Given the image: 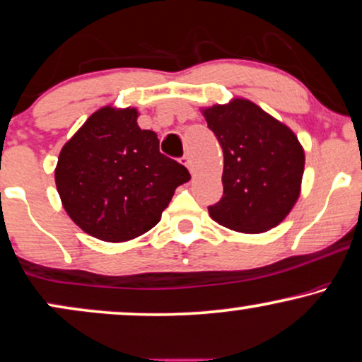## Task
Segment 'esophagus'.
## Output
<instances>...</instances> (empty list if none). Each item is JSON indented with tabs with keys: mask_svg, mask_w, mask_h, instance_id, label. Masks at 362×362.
Listing matches in <instances>:
<instances>
[{
	"mask_svg": "<svg viewBox=\"0 0 362 362\" xmlns=\"http://www.w3.org/2000/svg\"><path fill=\"white\" fill-rule=\"evenodd\" d=\"M180 162L182 163H184V165L187 167V168H189V170L192 172V173H194V165H192V160H190V157H189V155H182V158H180Z\"/></svg>",
	"mask_w": 362,
	"mask_h": 362,
	"instance_id": "34e87169",
	"label": "esophagus"
}]
</instances>
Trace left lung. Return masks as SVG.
<instances>
[{"mask_svg": "<svg viewBox=\"0 0 362 362\" xmlns=\"http://www.w3.org/2000/svg\"><path fill=\"white\" fill-rule=\"evenodd\" d=\"M204 117L223 152V195L210 217L247 234L276 227L300 192L304 150L294 132L249 100L205 108Z\"/></svg>", "mask_w": 362, "mask_h": 362, "instance_id": "8db88e82", "label": "left lung"}]
</instances>
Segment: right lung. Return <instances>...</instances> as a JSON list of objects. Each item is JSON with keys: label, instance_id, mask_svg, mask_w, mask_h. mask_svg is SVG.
I'll return each mask as SVG.
<instances>
[{"label": "right lung", "instance_id": "obj_1", "mask_svg": "<svg viewBox=\"0 0 362 362\" xmlns=\"http://www.w3.org/2000/svg\"><path fill=\"white\" fill-rule=\"evenodd\" d=\"M135 108L95 112L68 140L54 170L71 221L107 242L135 239L157 226L187 168L160 152L155 132L141 130Z\"/></svg>", "mask_w": 362, "mask_h": 362}]
</instances>
